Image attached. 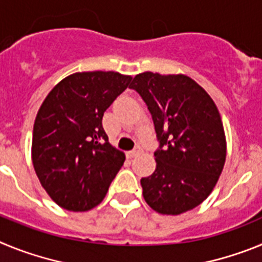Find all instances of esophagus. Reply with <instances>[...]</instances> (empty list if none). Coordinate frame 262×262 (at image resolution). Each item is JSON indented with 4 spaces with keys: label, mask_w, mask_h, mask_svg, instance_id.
<instances>
[{
    "label": "esophagus",
    "mask_w": 262,
    "mask_h": 262,
    "mask_svg": "<svg viewBox=\"0 0 262 262\" xmlns=\"http://www.w3.org/2000/svg\"><path fill=\"white\" fill-rule=\"evenodd\" d=\"M142 154V147H136L135 149H133V151H129L128 154H127V156L128 157H135V156H138V155H140Z\"/></svg>",
    "instance_id": "1"
}]
</instances>
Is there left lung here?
Instances as JSON below:
<instances>
[{"label":"left lung","mask_w":262,"mask_h":262,"mask_svg":"<svg viewBox=\"0 0 262 262\" xmlns=\"http://www.w3.org/2000/svg\"><path fill=\"white\" fill-rule=\"evenodd\" d=\"M129 88L147 103L160 142L155 172L140 180L145 202L163 215L193 210L214 190L226 163V134L216 105L181 73H139Z\"/></svg>","instance_id":"1"}]
</instances>
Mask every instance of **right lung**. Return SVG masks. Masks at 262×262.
<instances>
[{
	"label": "right lung",
	"instance_id": "1",
	"mask_svg": "<svg viewBox=\"0 0 262 262\" xmlns=\"http://www.w3.org/2000/svg\"><path fill=\"white\" fill-rule=\"evenodd\" d=\"M133 77L77 72L55 85L34 123L31 160L53 202L82 212L102 202L126 156L108 143L102 117Z\"/></svg>",
	"mask_w": 262,
	"mask_h": 262
}]
</instances>
